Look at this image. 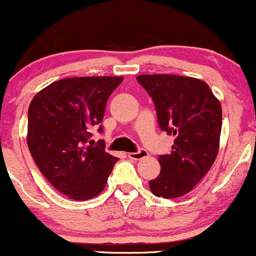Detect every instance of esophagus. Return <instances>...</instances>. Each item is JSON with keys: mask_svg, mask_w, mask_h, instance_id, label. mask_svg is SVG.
Returning <instances> with one entry per match:
<instances>
[{"mask_svg": "<svg viewBox=\"0 0 256 256\" xmlns=\"http://www.w3.org/2000/svg\"><path fill=\"white\" fill-rule=\"evenodd\" d=\"M148 156V152L144 150V149H140V152H128V158H132V160H142Z\"/></svg>", "mask_w": 256, "mask_h": 256, "instance_id": "esophagus-1", "label": "esophagus"}]
</instances>
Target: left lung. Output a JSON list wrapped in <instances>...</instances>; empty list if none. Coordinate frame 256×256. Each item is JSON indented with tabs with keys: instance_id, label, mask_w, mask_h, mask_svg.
I'll use <instances>...</instances> for the list:
<instances>
[{
	"instance_id": "8db88e82",
	"label": "left lung",
	"mask_w": 256,
	"mask_h": 256,
	"mask_svg": "<svg viewBox=\"0 0 256 256\" xmlns=\"http://www.w3.org/2000/svg\"><path fill=\"white\" fill-rule=\"evenodd\" d=\"M152 96L161 130L173 134L171 154L160 155L161 171L149 182L158 198L186 195L207 174L219 152L222 112L207 83L174 74H140Z\"/></svg>"
}]
</instances>
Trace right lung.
I'll return each instance as SVG.
<instances>
[{
	"instance_id": "right-lung-1",
	"label": "right lung",
	"mask_w": 256,
	"mask_h": 256,
	"mask_svg": "<svg viewBox=\"0 0 256 256\" xmlns=\"http://www.w3.org/2000/svg\"><path fill=\"white\" fill-rule=\"evenodd\" d=\"M122 77H76L49 84L28 107V140L34 162L58 192L77 201L100 195L118 158L92 146L107 100Z\"/></svg>"
}]
</instances>
